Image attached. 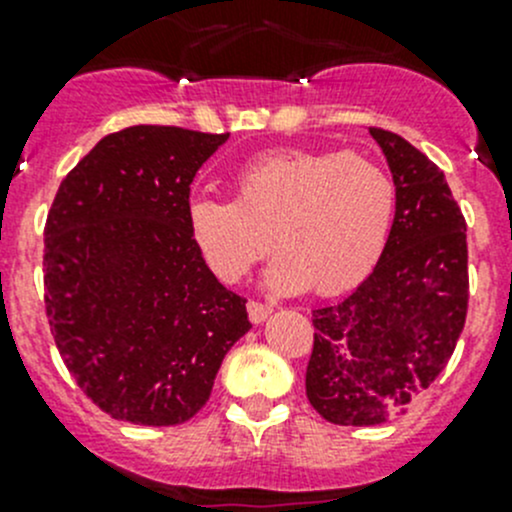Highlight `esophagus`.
<instances>
[{
	"mask_svg": "<svg viewBox=\"0 0 512 512\" xmlns=\"http://www.w3.org/2000/svg\"><path fill=\"white\" fill-rule=\"evenodd\" d=\"M247 314H250L252 324H262L272 314V307L270 304H262V302H255V299H250V302H247Z\"/></svg>",
	"mask_w": 512,
	"mask_h": 512,
	"instance_id": "1",
	"label": "esophagus"
}]
</instances>
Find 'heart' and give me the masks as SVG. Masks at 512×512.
I'll list each match as a JSON object with an SVG mask.
<instances>
[{
  "mask_svg": "<svg viewBox=\"0 0 512 512\" xmlns=\"http://www.w3.org/2000/svg\"><path fill=\"white\" fill-rule=\"evenodd\" d=\"M399 190L389 170L356 151L285 148L235 173V200L193 195L185 205L190 240L225 282H240L270 250L267 285L322 297L364 282L394 227Z\"/></svg>",
  "mask_w": 512,
  "mask_h": 512,
  "instance_id": "1",
  "label": "heart"
}]
</instances>
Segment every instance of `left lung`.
Listing matches in <instances>:
<instances>
[{
  "label": "left lung",
  "mask_w": 512,
  "mask_h": 512,
  "mask_svg": "<svg viewBox=\"0 0 512 512\" xmlns=\"http://www.w3.org/2000/svg\"><path fill=\"white\" fill-rule=\"evenodd\" d=\"M399 190L374 272L314 309L307 399L339 426H376L409 409L446 369L468 312L466 220L446 175L396 133L369 128Z\"/></svg>",
  "instance_id": "left-lung-1"
}]
</instances>
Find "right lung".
<instances>
[{
  "label": "right lung",
  "mask_w": 512,
  "mask_h": 512,
  "mask_svg": "<svg viewBox=\"0 0 512 512\" xmlns=\"http://www.w3.org/2000/svg\"><path fill=\"white\" fill-rule=\"evenodd\" d=\"M230 133L131 126L61 180L44 227V304L79 389L141 426L193 418L232 344L250 332L240 294L190 240V183Z\"/></svg>",
  "instance_id": "add662e5"
}]
</instances>
